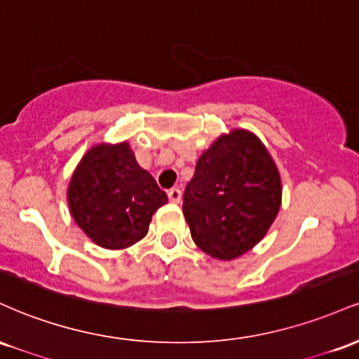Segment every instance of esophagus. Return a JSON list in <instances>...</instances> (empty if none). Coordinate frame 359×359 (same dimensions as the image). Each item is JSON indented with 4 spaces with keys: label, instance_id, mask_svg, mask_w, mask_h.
Returning <instances> with one entry per match:
<instances>
[{
    "label": "esophagus",
    "instance_id": "1",
    "mask_svg": "<svg viewBox=\"0 0 359 359\" xmlns=\"http://www.w3.org/2000/svg\"><path fill=\"white\" fill-rule=\"evenodd\" d=\"M167 196H168V201H170V203L179 204V203H180V196H182V192H180V189L174 187V189H170V191L167 192Z\"/></svg>",
    "mask_w": 359,
    "mask_h": 359
}]
</instances>
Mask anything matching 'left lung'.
Masks as SVG:
<instances>
[{"mask_svg":"<svg viewBox=\"0 0 359 359\" xmlns=\"http://www.w3.org/2000/svg\"><path fill=\"white\" fill-rule=\"evenodd\" d=\"M182 211L204 253L233 259L265 236L282 203L277 167L253 133L233 130L199 156Z\"/></svg>","mask_w":359,"mask_h":359,"instance_id":"8db88e82","label":"left lung"}]
</instances>
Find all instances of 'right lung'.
Returning <instances> with one entry per match:
<instances>
[{"mask_svg": "<svg viewBox=\"0 0 359 359\" xmlns=\"http://www.w3.org/2000/svg\"><path fill=\"white\" fill-rule=\"evenodd\" d=\"M67 197L77 226L109 250L142 240L151 216L168 201L126 142L89 150L74 172Z\"/></svg>", "mask_w": 359, "mask_h": 359, "instance_id": "1", "label": "right lung"}]
</instances>
